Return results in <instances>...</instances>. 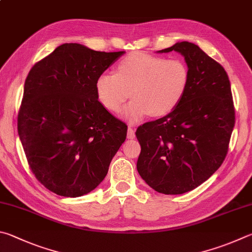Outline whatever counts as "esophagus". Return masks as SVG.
I'll list each match as a JSON object with an SVG mask.
<instances>
[{
    "label": "esophagus",
    "mask_w": 252,
    "mask_h": 252,
    "mask_svg": "<svg viewBox=\"0 0 252 252\" xmlns=\"http://www.w3.org/2000/svg\"><path fill=\"white\" fill-rule=\"evenodd\" d=\"M126 136H127V139H134V136H135V134H134V130L132 129L131 126L127 127V133H126Z\"/></svg>",
    "instance_id": "obj_1"
}]
</instances>
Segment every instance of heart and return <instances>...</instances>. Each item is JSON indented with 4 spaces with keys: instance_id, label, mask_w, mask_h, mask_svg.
Masks as SVG:
<instances>
[{
    "instance_id": "b5f03b06",
    "label": "heart",
    "mask_w": 252,
    "mask_h": 252,
    "mask_svg": "<svg viewBox=\"0 0 252 252\" xmlns=\"http://www.w3.org/2000/svg\"><path fill=\"white\" fill-rule=\"evenodd\" d=\"M189 82V67L181 59L133 53L122 59L116 74L104 72L98 77L95 93L100 103L116 113L131 94L133 100L122 116L136 123L149 113L161 117L173 111L184 97Z\"/></svg>"
}]
</instances>
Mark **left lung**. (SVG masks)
Listing matches in <instances>:
<instances>
[{"label": "left lung", "instance_id": "1", "mask_svg": "<svg viewBox=\"0 0 252 252\" xmlns=\"http://www.w3.org/2000/svg\"><path fill=\"white\" fill-rule=\"evenodd\" d=\"M180 53L189 82L180 104L167 116L138 127L136 168L158 193L184 194L203 184L226 158L235 126L227 72L197 45L178 42L157 53Z\"/></svg>", "mask_w": 252, "mask_h": 252}]
</instances>
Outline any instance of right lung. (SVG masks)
I'll use <instances>...</instances> for the list:
<instances>
[{"label": "right lung", "mask_w": 252, "mask_h": 252, "mask_svg": "<svg viewBox=\"0 0 252 252\" xmlns=\"http://www.w3.org/2000/svg\"><path fill=\"white\" fill-rule=\"evenodd\" d=\"M126 52L58 46L25 80L17 130L42 184L65 197L94 190L126 138L127 126L98 101L95 81Z\"/></svg>", "instance_id": "add662e5"}]
</instances>
